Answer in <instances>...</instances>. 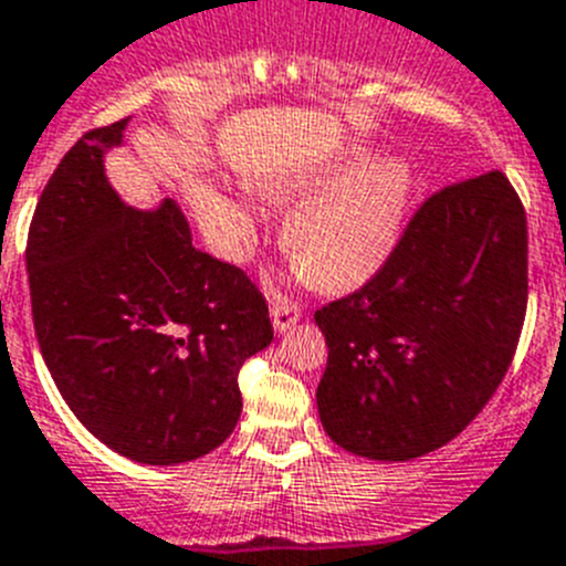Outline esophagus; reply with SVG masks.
Wrapping results in <instances>:
<instances>
[{
	"mask_svg": "<svg viewBox=\"0 0 566 566\" xmlns=\"http://www.w3.org/2000/svg\"><path fill=\"white\" fill-rule=\"evenodd\" d=\"M302 318V307L295 302H290V298H282V295H276L271 302V321H273V329L276 333H287L290 327H293L295 321Z\"/></svg>",
	"mask_w": 566,
	"mask_h": 566,
	"instance_id": "34e87169",
	"label": "esophagus"
}]
</instances>
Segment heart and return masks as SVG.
<instances>
[{"label":"heart","mask_w":566,"mask_h":566,"mask_svg":"<svg viewBox=\"0 0 566 566\" xmlns=\"http://www.w3.org/2000/svg\"><path fill=\"white\" fill-rule=\"evenodd\" d=\"M409 188L403 163L371 160L366 149L259 182L268 200L298 202L284 226V248L333 290L358 287L380 271L400 237Z\"/></svg>","instance_id":"1"}]
</instances>
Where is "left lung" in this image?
Here are the masks:
<instances>
[{"label":"left lung","instance_id":"obj_1","mask_svg":"<svg viewBox=\"0 0 566 566\" xmlns=\"http://www.w3.org/2000/svg\"><path fill=\"white\" fill-rule=\"evenodd\" d=\"M527 310V217L502 171L417 208L375 276L315 310L329 346L321 426L366 460L406 462L485 409Z\"/></svg>","mask_w":566,"mask_h":566}]
</instances>
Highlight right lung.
I'll return each mask as SVG.
<instances>
[{"instance_id": "obj_1", "label": "right lung", "mask_w": 566, "mask_h": 566, "mask_svg": "<svg viewBox=\"0 0 566 566\" xmlns=\"http://www.w3.org/2000/svg\"><path fill=\"white\" fill-rule=\"evenodd\" d=\"M129 118L86 132L44 186L28 233L42 358L90 434L144 465H177L228 440L239 366L273 340L245 273L197 251L175 200L126 206L104 155Z\"/></svg>"}]
</instances>
